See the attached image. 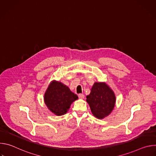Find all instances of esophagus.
<instances>
[{
  "mask_svg": "<svg viewBox=\"0 0 156 156\" xmlns=\"http://www.w3.org/2000/svg\"><path fill=\"white\" fill-rule=\"evenodd\" d=\"M78 98L80 99H84V95L83 94H78Z\"/></svg>",
  "mask_w": 156,
  "mask_h": 156,
  "instance_id": "34e87169",
  "label": "esophagus"
}]
</instances>
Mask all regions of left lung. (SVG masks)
I'll use <instances>...</instances> for the list:
<instances>
[{
    "instance_id": "obj_1",
    "label": "left lung",
    "mask_w": 156,
    "mask_h": 156,
    "mask_svg": "<svg viewBox=\"0 0 156 156\" xmlns=\"http://www.w3.org/2000/svg\"><path fill=\"white\" fill-rule=\"evenodd\" d=\"M86 101L93 115L102 119L112 112L116 98L114 91L105 83L95 82L90 94L86 96Z\"/></svg>"
}]
</instances>
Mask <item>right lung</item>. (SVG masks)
<instances>
[{"label": "right lung", "instance_id": "1", "mask_svg": "<svg viewBox=\"0 0 156 156\" xmlns=\"http://www.w3.org/2000/svg\"><path fill=\"white\" fill-rule=\"evenodd\" d=\"M78 98L69 87L61 82L52 81L44 94V102L50 111L57 116L68 112L70 105Z\"/></svg>", "mask_w": 156, "mask_h": 156}]
</instances>
